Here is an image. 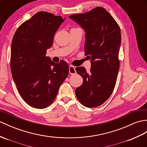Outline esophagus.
Here are the masks:
<instances>
[{
	"label": "esophagus",
	"instance_id": "obj_1",
	"mask_svg": "<svg viewBox=\"0 0 147 147\" xmlns=\"http://www.w3.org/2000/svg\"><path fill=\"white\" fill-rule=\"evenodd\" d=\"M69 73L71 74H74L76 73V69H75V67L72 66V65H70L69 67Z\"/></svg>",
	"mask_w": 147,
	"mask_h": 147
}]
</instances>
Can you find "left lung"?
Segmentation results:
<instances>
[{
  "instance_id": "left-lung-1",
  "label": "left lung",
  "mask_w": 147,
  "mask_h": 147,
  "mask_svg": "<svg viewBox=\"0 0 147 147\" xmlns=\"http://www.w3.org/2000/svg\"><path fill=\"white\" fill-rule=\"evenodd\" d=\"M69 18L85 32L84 53L91 58V69L76 67L83 78V84L76 90V96L88 108L100 106L113 91L120 67L118 59L121 44L120 27L113 18L101 7Z\"/></svg>"
}]
</instances>
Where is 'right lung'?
Instances as JSON below:
<instances>
[{
	"label": "right lung",
	"instance_id": "add662e5",
	"mask_svg": "<svg viewBox=\"0 0 147 147\" xmlns=\"http://www.w3.org/2000/svg\"><path fill=\"white\" fill-rule=\"evenodd\" d=\"M65 18L39 12L20 25L11 44L12 78L22 99L31 107L43 109L56 98L67 76L69 66L46 57L54 36Z\"/></svg>",
	"mask_w": 147,
	"mask_h": 147
}]
</instances>
